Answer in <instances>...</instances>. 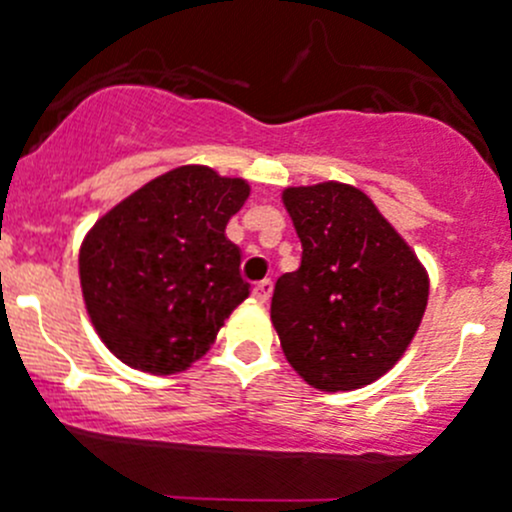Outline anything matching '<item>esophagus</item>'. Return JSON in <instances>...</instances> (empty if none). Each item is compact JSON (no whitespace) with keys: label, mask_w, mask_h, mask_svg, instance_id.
Here are the masks:
<instances>
[{"label":"esophagus","mask_w":512,"mask_h":512,"mask_svg":"<svg viewBox=\"0 0 512 512\" xmlns=\"http://www.w3.org/2000/svg\"><path fill=\"white\" fill-rule=\"evenodd\" d=\"M271 293H273L271 281H261L254 286V298L258 300V303H268V300H271Z\"/></svg>","instance_id":"1"}]
</instances>
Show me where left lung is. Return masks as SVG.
<instances>
[{
    "mask_svg": "<svg viewBox=\"0 0 512 512\" xmlns=\"http://www.w3.org/2000/svg\"><path fill=\"white\" fill-rule=\"evenodd\" d=\"M303 246L283 273L271 320L283 355L310 387L350 392L392 370L424 318L429 273L362 189L286 187Z\"/></svg>",
    "mask_w": 512,
    "mask_h": 512,
    "instance_id": "obj_1",
    "label": "left lung"
}]
</instances>
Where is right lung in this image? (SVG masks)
Wrapping results in <instances>:
<instances>
[{
    "label": "right lung",
    "instance_id": "right-lung-1",
    "mask_svg": "<svg viewBox=\"0 0 512 512\" xmlns=\"http://www.w3.org/2000/svg\"><path fill=\"white\" fill-rule=\"evenodd\" d=\"M249 192L246 179L184 165L93 224L78 276L88 318L120 362L175 374L207 355L224 320L249 298L241 251L224 234Z\"/></svg>",
    "mask_w": 512,
    "mask_h": 512
}]
</instances>
